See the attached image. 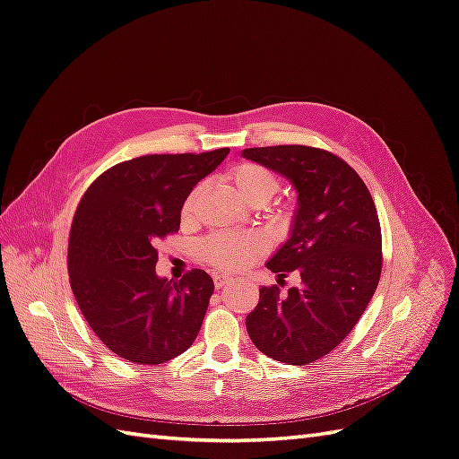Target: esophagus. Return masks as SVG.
I'll list each match as a JSON object with an SVG mask.
<instances>
[{"label": "esophagus", "instance_id": "1", "mask_svg": "<svg viewBox=\"0 0 459 459\" xmlns=\"http://www.w3.org/2000/svg\"><path fill=\"white\" fill-rule=\"evenodd\" d=\"M231 283V277L230 275H224V273H214V285L216 289H221L224 285Z\"/></svg>", "mask_w": 459, "mask_h": 459}]
</instances>
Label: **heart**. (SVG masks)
I'll return each instance as SVG.
<instances>
[{
    "instance_id": "heart-1",
    "label": "heart",
    "mask_w": 459,
    "mask_h": 459,
    "mask_svg": "<svg viewBox=\"0 0 459 459\" xmlns=\"http://www.w3.org/2000/svg\"><path fill=\"white\" fill-rule=\"evenodd\" d=\"M230 179L247 203H266L277 191L275 176L260 164L243 162L230 172ZM199 195V187L193 189L182 206V216L187 218L193 212V204ZM266 247V239L260 233H214L203 247L204 258L216 268L226 272H241L251 264Z\"/></svg>"
}]
</instances>
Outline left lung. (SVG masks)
<instances>
[{
    "label": "left lung",
    "mask_w": 459,
    "mask_h": 459,
    "mask_svg": "<svg viewBox=\"0 0 459 459\" xmlns=\"http://www.w3.org/2000/svg\"><path fill=\"white\" fill-rule=\"evenodd\" d=\"M241 155L289 179L297 211L287 241L266 262L277 280L300 285L280 295L262 287L247 316L248 337L266 356L307 366L329 354L364 314L381 277V228L366 184L333 152L307 145L243 149Z\"/></svg>",
    "instance_id": "obj_1"
}]
</instances>
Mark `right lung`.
Masks as SVG:
<instances>
[{"mask_svg": "<svg viewBox=\"0 0 459 459\" xmlns=\"http://www.w3.org/2000/svg\"><path fill=\"white\" fill-rule=\"evenodd\" d=\"M230 149L147 155L101 174L82 197L68 241V275L78 307L108 351L157 366L197 339L212 277L157 275V241L179 228L191 189L218 169Z\"/></svg>", "mask_w": 459, "mask_h": 459, "instance_id": "right-lung-1", "label": "right lung"}]
</instances>
